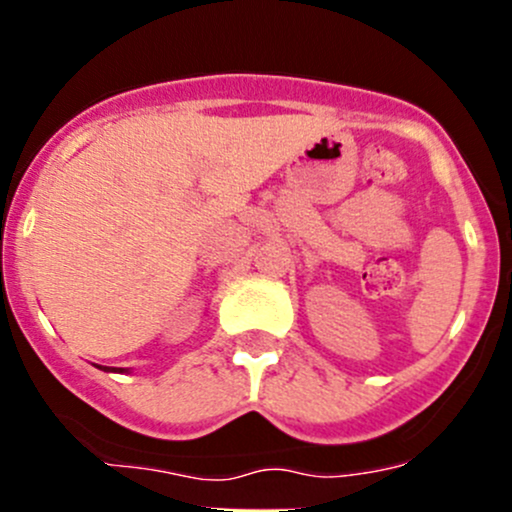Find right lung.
Segmentation results:
<instances>
[{"label": "right lung", "instance_id": "obj_1", "mask_svg": "<svg viewBox=\"0 0 512 512\" xmlns=\"http://www.w3.org/2000/svg\"><path fill=\"white\" fill-rule=\"evenodd\" d=\"M101 370H108V373H129L127 368H110V366H98Z\"/></svg>", "mask_w": 512, "mask_h": 512}]
</instances>
